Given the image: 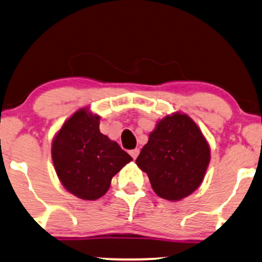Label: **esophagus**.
I'll return each mask as SVG.
<instances>
[{"label":"esophagus","mask_w":262,"mask_h":262,"mask_svg":"<svg viewBox=\"0 0 262 262\" xmlns=\"http://www.w3.org/2000/svg\"><path fill=\"white\" fill-rule=\"evenodd\" d=\"M139 152H140V151H139V148H134V150H132L130 152H129V154H130L132 157H133V160H135V158L138 157Z\"/></svg>","instance_id":"1"}]
</instances>
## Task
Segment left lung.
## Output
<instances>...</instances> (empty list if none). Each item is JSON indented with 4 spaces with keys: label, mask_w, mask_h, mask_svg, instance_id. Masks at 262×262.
I'll return each instance as SVG.
<instances>
[{
    "label": "left lung",
    "mask_w": 262,
    "mask_h": 262,
    "mask_svg": "<svg viewBox=\"0 0 262 262\" xmlns=\"http://www.w3.org/2000/svg\"><path fill=\"white\" fill-rule=\"evenodd\" d=\"M209 161L210 148L201 129L179 112L158 122L137 164L158 196L180 201L200 187Z\"/></svg>",
    "instance_id": "left-lung-1"
}]
</instances>
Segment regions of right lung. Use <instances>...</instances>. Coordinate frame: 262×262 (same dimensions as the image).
<instances>
[{"mask_svg":"<svg viewBox=\"0 0 262 262\" xmlns=\"http://www.w3.org/2000/svg\"><path fill=\"white\" fill-rule=\"evenodd\" d=\"M100 117L81 108L62 124L52 142V160L59 180L85 201L104 196L111 179L133 158L99 129Z\"/></svg>","mask_w":262,"mask_h":262,"instance_id":"right-lung-1","label":"right lung"}]
</instances>
